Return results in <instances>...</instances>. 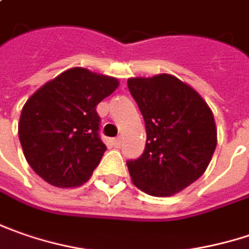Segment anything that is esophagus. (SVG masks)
<instances>
[{
	"label": "esophagus",
	"instance_id": "34e87169",
	"mask_svg": "<svg viewBox=\"0 0 249 249\" xmlns=\"http://www.w3.org/2000/svg\"><path fill=\"white\" fill-rule=\"evenodd\" d=\"M113 145L114 147H121V145H123V139H121V138H115L113 141Z\"/></svg>",
	"mask_w": 249,
	"mask_h": 249
}]
</instances>
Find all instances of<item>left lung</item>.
<instances>
[{"label":"left lung","instance_id":"8db88e82","mask_svg":"<svg viewBox=\"0 0 249 249\" xmlns=\"http://www.w3.org/2000/svg\"><path fill=\"white\" fill-rule=\"evenodd\" d=\"M128 89L146 128L142 156L126 161L132 182L152 196L174 195L211 163L217 145L213 113L199 93L168 73L131 78Z\"/></svg>","mask_w":249,"mask_h":249}]
</instances>
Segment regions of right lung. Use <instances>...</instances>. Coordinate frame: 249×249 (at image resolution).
I'll list each match as a JSON object with an SVG mask.
<instances>
[{"mask_svg": "<svg viewBox=\"0 0 249 249\" xmlns=\"http://www.w3.org/2000/svg\"><path fill=\"white\" fill-rule=\"evenodd\" d=\"M117 88L115 78L76 67L29 97L18 134L37 176L60 188L78 187L90 178L107 150L99 135L96 107Z\"/></svg>", "mask_w": 249, "mask_h": 249, "instance_id": "right-lung-1", "label": "right lung"}]
</instances>
